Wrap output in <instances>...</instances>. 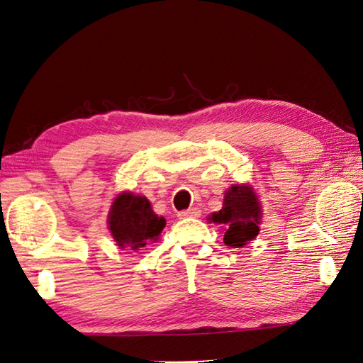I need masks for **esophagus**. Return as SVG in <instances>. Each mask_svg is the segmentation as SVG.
Segmentation results:
<instances>
[{
    "mask_svg": "<svg viewBox=\"0 0 363 363\" xmlns=\"http://www.w3.org/2000/svg\"><path fill=\"white\" fill-rule=\"evenodd\" d=\"M200 214H202V211H200L199 208L192 206L189 209H184V211H182L179 216H180V219H186V217H200Z\"/></svg>",
    "mask_w": 363,
    "mask_h": 363,
    "instance_id": "esophagus-1",
    "label": "esophagus"
}]
</instances>
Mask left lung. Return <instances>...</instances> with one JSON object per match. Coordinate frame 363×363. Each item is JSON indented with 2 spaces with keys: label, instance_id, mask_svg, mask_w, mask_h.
<instances>
[{
  "label": "left lung",
  "instance_id": "8db88e82",
  "mask_svg": "<svg viewBox=\"0 0 363 363\" xmlns=\"http://www.w3.org/2000/svg\"><path fill=\"white\" fill-rule=\"evenodd\" d=\"M261 205L250 184H233L225 192L220 211L208 217L209 222L225 225L223 242L240 248L259 235Z\"/></svg>",
  "mask_w": 363,
  "mask_h": 363
}]
</instances>
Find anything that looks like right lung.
I'll list each match as a JSON object with an SVG mask.
<instances>
[{"instance_id":"right-lung-1","label":"right lung","mask_w":363,"mask_h":363,"mask_svg":"<svg viewBox=\"0 0 363 363\" xmlns=\"http://www.w3.org/2000/svg\"><path fill=\"white\" fill-rule=\"evenodd\" d=\"M166 227L164 217L154 213L149 200L132 192L119 194L108 213V230L123 250H140L157 240Z\"/></svg>"}]
</instances>
